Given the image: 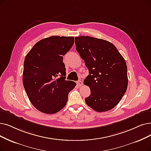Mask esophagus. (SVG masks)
<instances>
[{
	"instance_id": "1",
	"label": "esophagus",
	"mask_w": 151,
	"mask_h": 151,
	"mask_svg": "<svg viewBox=\"0 0 151 151\" xmlns=\"http://www.w3.org/2000/svg\"><path fill=\"white\" fill-rule=\"evenodd\" d=\"M83 85V82L81 81H78L77 82V86L79 87H81Z\"/></svg>"
}]
</instances>
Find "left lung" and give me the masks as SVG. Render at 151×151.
I'll return each mask as SVG.
<instances>
[{
    "label": "left lung",
    "mask_w": 151,
    "mask_h": 151,
    "mask_svg": "<svg viewBox=\"0 0 151 151\" xmlns=\"http://www.w3.org/2000/svg\"><path fill=\"white\" fill-rule=\"evenodd\" d=\"M75 44L89 71L83 81L90 89L86 104L98 112L111 110L127 90L124 59L115 46L105 40L82 36L75 38Z\"/></svg>",
    "instance_id": "left-lung-1"
}]
</instances>
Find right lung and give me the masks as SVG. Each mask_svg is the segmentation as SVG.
Instances as JSON below:
<instances>
[{
	"label": "right lung",
	"mask_w": 151,
	"mask_h": 151,
	"mask_svg": "<svg viewBox=\"0 0 151 151\" xmlns=\"http://www.w3.org/2000/svg\"><path fill=\"white\" fill-rule=\"evenodd\" d=\"M74 43L73 37L52 36L37 42L27 54L23 84L32 105L40 111L54 114L65 106L76 86L65 80L63 56Z\"/></svg>",
	"instance_id": "right-lung-1"
}]
</instances>
